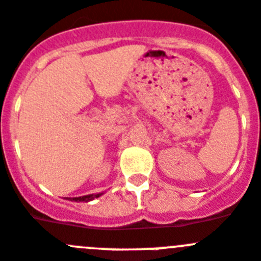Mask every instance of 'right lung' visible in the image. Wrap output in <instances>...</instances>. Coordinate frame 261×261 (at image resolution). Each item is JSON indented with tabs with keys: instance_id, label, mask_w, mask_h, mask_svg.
<instances>
[{
	"instance_id": "obj_1",
	"label": "right lung",
	"mask_w": 261,
	"mask_h": 261,
	"mask_svg": "<svg viewBox=\"0 0 261 261\" xmlns=\"http://www.w3.org/2000/svg\"><path fill=\"white\" fill-rule=\"evenodd\" d=\"M102 194H90V195H84V196H79V198H67V200H71V201H84V203H87V201H91L93 200V199L96 198H100Z\"/></svg>"
}]
</instances>
